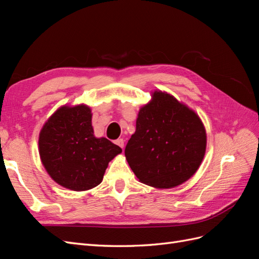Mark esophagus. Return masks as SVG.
Returning a JSON list of instances; mask_svg holds the SVG:
<instances>
[{
    "label": "esophagus",
    "instance_id": "esophagus-1",
    "mask_svg": "<svg viewBox=\"0 0 259 259\" xmlns=\"http://www.w3.org/2000/svg\"><path fill=\"white\" fill-rule=\"evenodd\" d=\"M117 146H119V147H121L122 149H123V147H124V140L122 139V138H119V139H116L115 140V142H114Z\"/></svg>",
    "mask_w": 259,
    "mask_h": 259
}]
</instances>
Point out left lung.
<instances>
[{
    "label": "left lung",
    "instance_id": "left-lung-1",
    "mask_svg": "<svg viewBox=\"0 0 259 259\" xmlns=\"http://www.w3.org/2000/svg\"><path fill=\"white\" fill-rule=\"evenodd\" d=\"M205 149L206 133L199 115L174 96L155 91L140 108L125 156L139 182L168 189L194 175Z\"/></svg>",
    "mask_w": 259,
    "mask_h": 259
}]
</instances>
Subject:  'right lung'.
Returning a JSON list of instances; mask_svg holds the SVG:
<instances>
[{
  "label": "right lung",
  "instance_id": "add662e5",
  "mask_svg": "<svg viewBox=\"0 0 259 259\" xmlns=\"http://www.w3.org/2000/svg\"><path fill=\"white\" fill-rule=\"evenodd\" d=\"M38 152L46 171L58 185L85 191L103 182L108 163L122 149L105 137L94 136L91 108L77 105L60 107L45 122Z\"/></svg>",
  "mask_w": 259,
  "mask_h": 259
}]
</instances>
